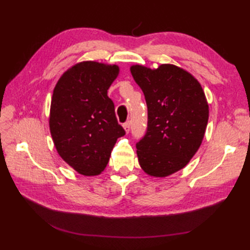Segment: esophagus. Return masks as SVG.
<instances>
[{"label": "esophagus", "mask_w": 250, "mask_h": 250, "mask_svg": "<svg viewBox=\"0 0 250 250\" xmlns=\"http://www.w3.org/2000/svg\"><path fill=\"white\" fill-rule=\"evenodd\" d=\"M124 128H125V132H129V131H130V128H131V121H130V120L125 122V124H124Z\"/></svg>", "instance_id": "34e87169"}]
</instances>
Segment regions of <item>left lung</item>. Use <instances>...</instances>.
Returning <instances> with one entry per match:
<instances>
[{
    "mask_svg": "<svg viewBox=\"0 0 250 250\" xmlns=\"http://www.w3.org/2000/svg\"><path fill=\"white\" fill-rule=\"evenodd\" d=\"M131 73L144 92L148 110L146 133L136 143L140 166L148 175L166 177L187 166L198 151L208 104L200 83L183 68L133 65Z\"/></svg>",
    "mask_w": 250,
    "mask_h": 250,
    "instance_id": "left-lung-1",
    "label": "left lung"
}]
</instances>
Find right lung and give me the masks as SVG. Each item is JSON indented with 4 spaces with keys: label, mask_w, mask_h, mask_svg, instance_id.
Segmentation results:
<instances>
[{
    "label": "right lung",
    "mask_w": 250,
    "mask_h": 250,
    "mask_svg": "<svg viewBox=\"0 0 250 250\" xmlns=\"http://www.w3.org/2000/svg\"><path fill=\"white\" fill-rule=\"evenodd\" d=\"M118 73L117 65L78 63L63 74L52 94L49 126L58 153L86 176L104 171L117 139L125 134L107 95Z\"/></svg>",
    "instance_id": "1"
}]
</instances>
